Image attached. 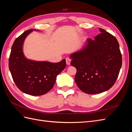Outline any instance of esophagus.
<instances>
[{
	"instance_id": "obj_1",
	"label": "esophagus",
	"mask_w": 132,
	"mask_h": 132,
	"mask_svg": "<svg viewBox=\"0 0 132 132\" xmlns=\"http://www.w3.org/2000/svg\"><path fill=\"white\" fill-rule=\"evenodd\" d=\"M70 62H71V59H70L68 58H66V63H67V65H70Z\"/></svg>"
}]
</instances>
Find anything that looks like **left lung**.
<instances>
[{"label":"left lung","instance_id":"8db88e82","mask_svg":"<svg viewBox=\"0 0 132 132\" xmlns=\"http://www.w3.org/2000/svg\"><path fill=\"white\" fill-rule=\"evenodd\" d=\"M101 34L87 38L81 48L70 55L77 69L75 81L84 93L97 94L109 90L118 78L122 54L114 36L99 28Z\"/></svg>","mask_w":132,"mask_h":132}]
</instances>
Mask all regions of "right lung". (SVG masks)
<instances>
[{
	"instance_id": "1",
	"label": "right lung",
	"mask_w": 132,
	"mask_h": 132,
	"mask_svg": "<svg viewBox=\"0 0 132 132\" xmlns=\"http://www.w3.org/2000/svg\"><path fill=\"white\" fill-rule=\"evenodd\" d=\"M33 31L39 30H29L16 38L11 47L9 68L20 90L26 94L40 96L52 89L57 75L65 68L66 62L65 59L58 63L27 59L23 52V43Z\"/></svg>"
}]
</instances>
